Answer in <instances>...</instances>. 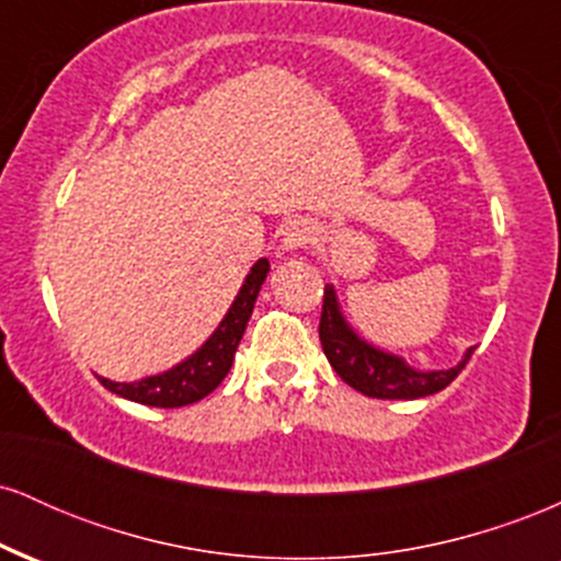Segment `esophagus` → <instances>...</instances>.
<instances>
[{"instance_id": "obj_1", "label": "esophagus", "mask_w": 561, "mask_h": 561, "mask_svg": "<svg viewBox=\"0 0 561 561\" xmlns=\"http://www.w3.org/2000/svg\"><path fill=\"white\" fill-rule=\"evenodd\" d=\"M313 240V227L308 221H289L282 231V242L285 248H302Z\"/></svg>"}]
</instances>
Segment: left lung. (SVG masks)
<instances>
[{
	"label": "left lung",
	"instance_id": "obj_1",
	"mask_svg": "<svg viewBox=\"0 0 561 561\" xmlns=\"http://www.w3.org/2000/svg\"><path fill=\"white\" fill-rule=\"evenodd\" d=\"M319 337L324 356L330 358L332 369L337 371L340 379L351 385L353 390L364 392L369 398H382V401H414V398L435 396L461 375L469 356L474 353V347H467L461 362L450 366V369H414L396 353L366 343L362 334L347 324L332 285L324 287Z\"/></svg>",
	"mask_w": 561,
	"mask_h": 561
}]
</instances>
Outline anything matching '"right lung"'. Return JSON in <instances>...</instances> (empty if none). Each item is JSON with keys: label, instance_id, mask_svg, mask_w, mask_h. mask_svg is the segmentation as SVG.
<instances>
[{"label": "right lung", "instance_id": "1", "mask_svg": "<svg viewBox=\"0 0 561 561\" xmlns=\"http://www.w3.org/2000/svg\"><path fill=\"white\" fill-rule=\"evenodd\" d=\"M266 274L268 261H255V266L244 276L234 302L229 306L227 317L221 319L214 334L192 356H186L184 362L160 371V375L134 379V382H113L107 377H100V382L115 392V396L128 398V401L141 405H158V409H179V405L203 401L229 375L237 345H240L244 327H248L250 313H253L255 298H259L261 285L266 282Z\"/></svg>", "mask_w": 561, "mask_h": 561}]
</instances>
